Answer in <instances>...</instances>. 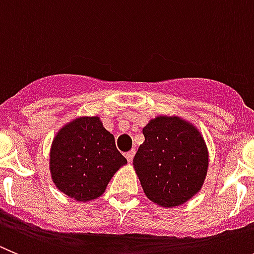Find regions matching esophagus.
<instances>
[{"label":"esophagus","instance_id":"34e87169","mask_svg":"<svg viewBox=\"0 0 254 254\" xmlns=\"http://www.w3.org/2000/svg\"><path fill=\"white\" fill-rule=\"evenodd\" d=\"M134 154H135V150H134V149L130 150V152H127V154H125V157H127V162H131L132 161V158H134Z\"/></svg>","mask_w":254,"mask_h":254}]
</instances>
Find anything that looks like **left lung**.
<instances>
[{"mask_svg": "<svg viewBox=\"0 0 254 254\" xmlns=\"http://www.w3.org/2000/svg\"><path fill=\"white\" fill-rule=\"evenodd\" d=\"M144 143L132 166L148 198L175 207L195 196L204 185L209 152L196 127L178 116H157L143 127Z\"/></svg>", "mask_w": 254, "mask_h": 254, "instance_id": "8db88e82", "label": "left lung"}]
</instances>
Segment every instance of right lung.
Returning <instances> with one entry per match:
<instances>
[{
    "mask_svg": "<svg viewBox=\"0 0 254 254\" xmlns=\"http://www.w3.org/2000/svg\"><path fill=\"white\" fill-rule=\"evenodd\" d=\"M127 163L99 116H82L65 124L50 148L49 168L54 185L61 192L82 202L100 197L116 171Z\"/></svg>",
    "mask_w": 254,
    "mask_h": 254,
    "instance_id": "obj_1",
    "label": "right lung"
}]
</instances>
